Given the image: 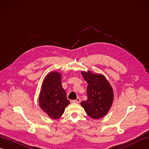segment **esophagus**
<instances>
[{
    "label": "esophagus",
    "mask_w": 149,
    "mask_h": 149,
    "mask_svg": "<svg viewBox=\"0 0 149 149\" xmlns=\"http://www.w3.org/2000/svg\"><path fill=\"white\" fill-rule=\"evenodd\" d=\"M80 101H81L80 98L78 97L77 99H76V100H72V102H74V103H79V102H80Z\"/></svg>",
    "instance_id": "34e87169"
}]
</instances>
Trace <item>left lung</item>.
<instances>
[{
	"label": "left lung",
	"instance_id": "1",
	"mask_svg": "<svg viewBox=\"0 0 149 149\" xmlns=\"http://www.w3.org/2000/svg\"><path fill=\"white\" fill-rule=\"evenodd\" d=\"M88 83L87 100L81 102L86 114L93 119H99L106 115L112 106L113 91L109 83L102 74H95L91 71L81 72Z\"/></svg>",
	"mask_w": 149,
	"mask_h": 149
}]
</instances>
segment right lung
Segmentation results:
<instances>
[{"mask_svg": "<svg viewBox=\"0 0 149 149\" xmlns=\"http://www.w3.org/2000/svg\"><path fill=\"white\" fill-rule=\"evenodd\" d=\"M39 102L42 109L50 118L56 119L63 115L70 100L61 84L59 72H50L45 77L40 93Z\"/></svg>", "mask_w": 149, "mask_h": 149, "instance_id": "obj_1", "label": "right lung"}]
</instances>
